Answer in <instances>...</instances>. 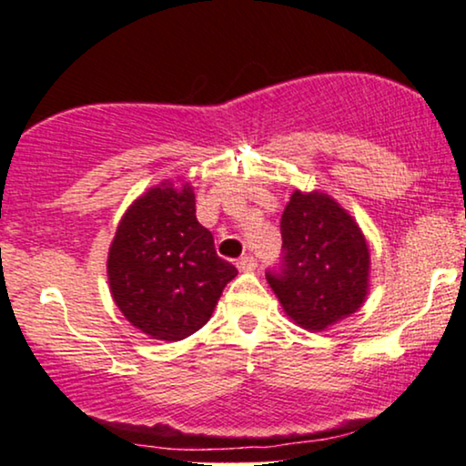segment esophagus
Returning <instances> with one entry per match:
<instances>
[{
	"label": "esophagus",
	"mask_w": 466,
	"mask_h": 466,
	"mask_svg": "<svg viewBox=\"0 0 466 466\" xmlns=\"http://www.w3.org/2000/svg\"><path fill=\"white\" fill-rule=\"evenodd\" d=\"M236 264H238L240 270H253V268L258 266V258H253V255H242Z\"/></svg>",
	"instance_id": "obj_1"
}]
</instances>
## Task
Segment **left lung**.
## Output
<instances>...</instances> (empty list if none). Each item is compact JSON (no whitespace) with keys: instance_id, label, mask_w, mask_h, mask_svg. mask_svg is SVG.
<instances>
[{"instance_id":"left-lung-1","label":"left lung","mask_w":466,"mask_h":466,"mask_svg":"<svg viewBox=\"0 0 466 466\" xmlns=\"http://www.w3.org/2000/svg\"><path fill=\"white\" fill-rule=\"evenodd\" d=\"M280 261L266 279L298 325L327 329L363 304L370 251L336 200L320 192H293L280 218Z\"/></svg>"}]
</instances>
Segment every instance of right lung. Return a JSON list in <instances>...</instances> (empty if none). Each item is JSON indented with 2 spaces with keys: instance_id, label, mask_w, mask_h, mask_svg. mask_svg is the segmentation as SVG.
<instances>
[{
  "instance_id": "add662e5",
  "label": "right lung",
  "mask_w": 466,
  "mask_h": 466,
  "mask_svg": "<svg viewBox=\"0 0 466 466\" xmlns=\"http://www.w3.org/2000/svg\"><path fill=\"white\" fill-rule=\"evenodd\" d=\"M111 296L147 336L177 342L211 319L224 287L238 274L215 251L196 219L194 189H149L124 215L111 242Z\"/></svg>"
}]
</instances>
